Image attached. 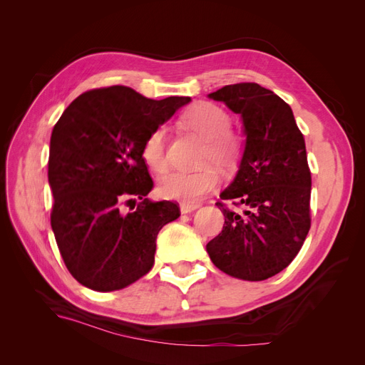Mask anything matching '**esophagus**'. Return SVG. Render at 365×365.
I'll use <instances>...</instances> for the list:
<instances>
[{
  "label": "esophagus",
  "mask_w": 365,
  "mask_h": 365,
  "mask_svg": "<svg viewBox=\"0 0 365 365\" xmlns=\"http://www.w3.org/2000/svg\"><path fill=\"white\" fill-rule=\"evenodd\" d=\"M197 208H200V204H197V202H193V204H185V202H182V204L180 205V210H181L182 215H189V213L195 212V210H197Z\"/></svg>",
  "instance_id": "34e87169"
}]
</instances>
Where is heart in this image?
I'll list each match as a JSON object with an SVG mask.
<instances>
[{
	"label": "heart",
	"mask_w": 365,
	"mask_h": 365,
	"mask_svg": "<svg viewBox=\"0 0 365 365\" xmlns=\"http://www.w3.org/2000/svg\"><path fill=\"white\" fill-rule=\"evenodd\" d=\"M182 123L205 140L201 152V163L205 165L196 170H170L164 173L158 190L165 200L193 204L219 181L217 169L207 163L213 162L222 169L235 168L240 158L242 138L228 129L230 114L222 106L212 102H197L190 106L182 114ZM164 140L165 129L158 126L149 132L143 143L141 157L153 172H163L168 165Z\"/></svg>",
	"instance_id": "1"
}]
</instances>
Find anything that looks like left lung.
<instances>
[{
	"mask_svg": "<svg viewBox=\"0 0 365 365\" xmlns=\"http://www.w3.org/2000/svg\"><path fill=\"white\" fill-rule=\"evenodd\" d=\"M240 115L245 148L220 200V233L207 244L215 267L235 279L260 282L283 271L311 228V170L291 106L259 83H235L208 94Z\"/></svg>",
	"mask_w": 365,
	"mask_h": 365,
	"instance_id": "left-lung-1",
	"label": "left lung"
}]
</instances>
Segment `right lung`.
Listing matches in <instances>:
<instances>
[{"mask_svg": "<svg viewBox=\"0 0 365 365\" xmlns=\"http://www.w3.org/2000/svg\"><path fill=\"white\" fill-rule=\"evenodd\" d=\"M190 101H153L121 85L98 88L73 101L54 125L51 228L65 267L86 288L118 291L150 271L160 230L180 217V208L146 197L153 181L141 148L152 129ZM137 197L142 202L126 214L123 204Z\"/></svg>", "mask_w": 365, "mask_h": 365, "instance_id": "right-lung-1", "label": "right lung"}]
</instances>
